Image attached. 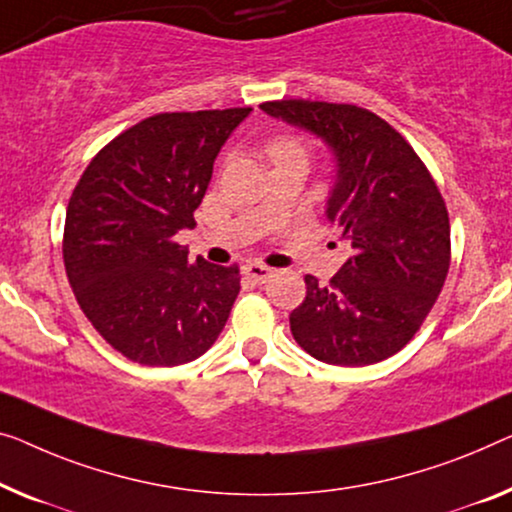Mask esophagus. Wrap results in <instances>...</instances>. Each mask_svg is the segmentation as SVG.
Segmentation results:
<instances>
[{
    "instance_id": "esophagus-1",
    "label": "esophagus",
    "mask_w": 512,
    "mask_h": 512,
    "mask_svg": "<svg viewBox=\"0 0 512 512\" xmlns=\"http://www.w3.org/2000/svg\"><path fill=\"white\" fill-rule=\"evenodd\" d=\"M243 273H246V276L253 282H257V285H262V282H266L273 276V269L271 266L259 264V262H248L246 266H243Z\"/></svg>"
}]
</instances>
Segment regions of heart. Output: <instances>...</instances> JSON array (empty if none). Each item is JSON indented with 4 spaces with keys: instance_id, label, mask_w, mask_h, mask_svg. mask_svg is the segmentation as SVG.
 I'll list each match as a JSON object with an SVG mask.
<instances>
[{
    "instance_id": "obj_1",
    "label": "heart",
    "mask_w": 512,
    "mask_h": 512,
    "mask_svg": "<svg viewBox=\"0 0 512 512\" xmlns=\"http://www.w3.org/2000/svg\"><path fill=\"white\" fill-rule=\"evenodd\" d=\"M292 154L305 156V149H303L301 142H296V140H276V142L269 144V156L271 158L292 156Z\"/></svg>"
}]
</instances>
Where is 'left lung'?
<instances>
[{
  "label": "left lung",
  "instance_id": "left-lung-1",
  "mask_svg": "<svg viewBox=\"0 0 512 512\" xmlns=\"http://www.w3.org/2000/svg\"><path fill=\"white\" fill-rule=\"evenodd\" d=\"M271 117L317 135L335 156L326 218L352 243L329 285L305 276L289 315L294 340L317 361L358 368L407 345L451 266V225L423 160L375 112L345 103L271 101Z\"/></svg>",
  "mask_w": 512,
  "mask_h": 512
}]
</instances>
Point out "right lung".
Segmentation results:
<instances>
[{"label": "right lung", "mask_w": 512, "mask_h": 512, "mask_svg": "<svg viewBox=\"0 0 512 512\" xmlns=\"http://www.w3.org/2000/svg\"><path fill=\"white\" fill-rule=\"evenodd\" d=\"M253 108L163 112L87 165L64 225V266L82 312L117 352L142 365L195 361L216 342L241 289L239 266L188 259L213 160Z\"/></svg>", "instance_id": "right-lung-1"}]
</instances>
